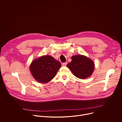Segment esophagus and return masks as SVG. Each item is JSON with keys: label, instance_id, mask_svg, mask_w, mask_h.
Returning <instances> with one entry per match:
<instances>
[{"label": "esophagus", "instance_id": "obj_1", "mask_svg": "<svg viewBox=\"0 0 122 122\" xmlns=\"http://www.w3.org/2000/svg\"><path fill=\"white\" fill-rule=\"evenodd\" d=\"M67 64V62H64V63H62V66H66Z\"/></svg>", "mask_w": 122, "mask_h": 122}]
</instances>
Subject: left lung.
Returning <instances> with one entry per match:
<instances>
[{
    "label": "left lung",
    "mask_w": 122,
    "mask_h": 122,
    "mask_svg": "<svg viewBox=\"0 0 122 122\" xmlns=\"http://www.w3.org/2000/svg\"><path fill=\"white\" fill-rule=\"evenodd\" d=\"M71 60L67 66L76 77L85 79L92 75L95 65L91 59L84 55H76L73 56Z\"/></svg>",
    "instance_id": "left-lung-1"
}]
</instances>
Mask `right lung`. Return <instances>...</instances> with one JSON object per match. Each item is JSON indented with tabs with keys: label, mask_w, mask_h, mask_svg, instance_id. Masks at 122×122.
<instances>
[{
	"label": "right lung",
	"mask_w": 122,
	"mask_h": 122,
	"mask_svg": "<svg viewBox=\"0 0 122 122\" xmlns=\"http://www.w3.org/2000/svg\"><path fill=\"white\" fill-rule=\"evenodd\" d=\"M61 67V63L52 56L45 55L34 60L30 64V69L37 81L46 83L54 78Z\"/></svg>",
	"instance_id": "obj_1"
}]
</instances>
